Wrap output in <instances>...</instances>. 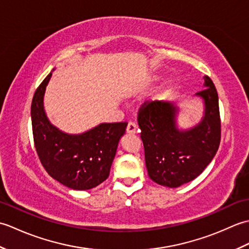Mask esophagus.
<instances>
[{
    "mask_svg": "<svg viewBox=\"0 0 249 249\" xmlns=\"http://www.w3.org/2000/svg\"><path fill=\"white\" fill-rule=\"evenodd\" d=\"M137 125L134 123V122H129L128 125H127V128H126V131H127L128 134H136L137 133Z\"/></svg>",
    "mask_w": 249,
    "mask_h": 249,
    "instance_id": "1",
    "label": "esophagus"
}]
</instances>
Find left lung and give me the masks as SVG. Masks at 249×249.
Masks as SVG:
<instances>
[{
  "label": "left lung",
  "mask_w": 249,
  "mask_h": 249,
  "mask_svg": "<svg viewBox=\"0 0 249 249\" xmlns=\"http://www.w3.org/2000/svg\"><path fill=\"white\" fill-rule=\"evenodd\" d=\"M203 79L205 89L195 94L203 102V116L193 127L178 128L179 108L174 102H152L139 110L147 173L162 186L176 188L193 181L212 161L219 147L218 94L213 81L208 76Z\"/></svg>",
  "instance_id": "1"
}]
</instances>
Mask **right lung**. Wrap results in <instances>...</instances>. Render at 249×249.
Instances as JSON below:
<instances>
[{"label":"right lung","mask_w":249,"mask_h":249,"mask_svg":"<svg viewBox=\"0 0 249 249\" xmlns=\"http://www.w3.org/2000/svg\"><path fill=\"white\" fill-rule=\"evenodd\" d=\"M52 71L37 88L31 106L35 149L51 178L75 190L98 186L110 173L126 122L102 123L82 134H67L51 124L44 96Z\"/></svg>","instance_id":"1"}]
</instances>
